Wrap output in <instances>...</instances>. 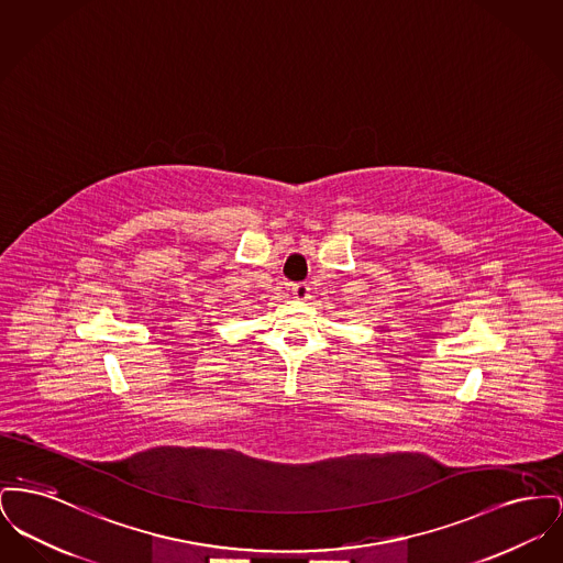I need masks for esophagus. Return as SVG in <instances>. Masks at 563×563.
<instances>
[{"label": "esophagus", "mask_w": 563, "mask_h": 563, "mask_svg": "<svg viewBox=\"0 0 563 563\" xmlns=\"http://www.w3.org/2000/svg\"><path fill=\"white\" fill-rule=\"evenodd\" d=\"M291 294L298 299H306L310 296V285L308 283H294Z\"/></svg>", "instance_id": "obj_1"}]
</instances>
